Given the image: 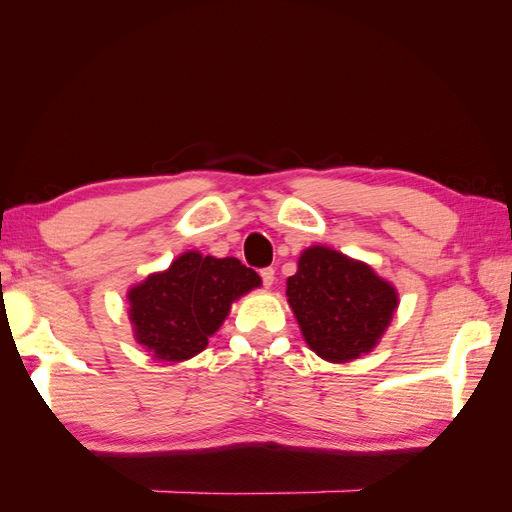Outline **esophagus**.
Masks as SVG:
<instances>
[{
	"label": "esophagus",
	"instance_id": "1",
	"mask_svg": "<svg viewBox=\"0 0 512 512\" xmlns=\"http://www.w3.org/2000/svg\"><path fill=\"white\" fill-rule=\"evenodd\" d=\"M259 275H262L266 288H270V286L275 284V270L273 268H262V273H259Z\"/></svg>",
	"mask_w": 512,
	"mask_h": 512
}]
</instances>
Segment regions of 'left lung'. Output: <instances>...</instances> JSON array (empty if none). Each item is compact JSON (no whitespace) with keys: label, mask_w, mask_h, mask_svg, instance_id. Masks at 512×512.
Masks as SVG:
<instances>
[{"label":"left lung","mask_w":512,"mask_h":512,"mask_svg":"<svg viewBox=\"0 0 512 512\" xmlns=\"http://www.w3.org/2000/svg\"><path fill=\"white\" fill-rule=\"evenodd\" d=\"M286 297L308 347L330 363L372 352L398 308V290L372 266L321 244L301 253Z\"/></svg>","instance_id":"left-lung-1"}]
</instances>
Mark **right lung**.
Returning a JSON list of instances; mask_svg holds the SVG:
<instances>
[{"instance_id": "right-lung-1", "label": "right lung", "mask_w": 512, "mask_h": 512, "mask_svg": "<svg viewBox=\"0 0 512 512\" xmlns=\"http://www.w3.org/2000/svg\"><path fill=\"white\" fill-rule=\"evenodd\" d=\"M259 286L262 277L239 259L187 250L127 290L134 339L156 361H189L222 328L233 303Z\"/></svg>"}]
</instances>
